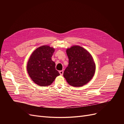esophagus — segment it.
<instances>
[{
  "label": "esophagus",
  "instance_id": "1",
  "mask_svg": "<svg viewBox=\"0 0 124 124\" xmlns=\"http://www.w3.org/2000/svg\"><path fill=\"white\" fill-rule=\"evenodd\" d=\"M63 70H60V71H59V73H60V75H61V76H62L63 75Z\"/></svg>",
  "mask_w": 124,
  "mask_h": 124
}]
</instances>
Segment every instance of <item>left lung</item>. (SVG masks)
Instances as JSON below:
<instances>
[{
  "instance_id": "8db88e82",
  "label": "left lung",
  "mask_w": 124,
  "mask_h": 124,
  "mask_svg": "<svg viewBox=\"0 0 124 124\" xmlns=\"http://www.w3.org/2000/svg\"><path fill=\"white\" fill-rule=\"evenodd\" d=\"M69 64L63 76L70 85L81 87L89 82L95 72V64L93 56L79 46L67 49Z\"/></svg>"
}]
</instances>
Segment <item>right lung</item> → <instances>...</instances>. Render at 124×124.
Instances as JSON below:
<instances>
[{
	"instance_id": "add662e5",
	"label": "right lung",
	"mask_w": 124,
	"mask_h": 124,
	"mask_svg": "<svg viewBox=\"0 0 124 124\" xmlns=\"http://www.w3.org/2000/svg\"><path fill=\"white\" fill-rule=\"evenodd\" d=\"M55 49L44 45L37 48L31 54L27 63V71L31 80L41 86H47L60 75L52 60Z\"/></svg>"
}]
</instances>
